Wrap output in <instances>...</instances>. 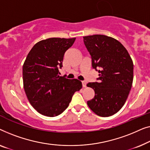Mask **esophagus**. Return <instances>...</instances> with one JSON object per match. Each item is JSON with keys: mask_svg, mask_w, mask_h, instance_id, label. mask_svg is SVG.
Segmentation results:
<instances>
[{"mask_svg": "<svg viewBox=\"0 0 150 150\" xmlns=\"http://www.w3.org/2000/svg\"><path fill=\"white\" fill-rule=\"evenodd\" d=\"M81 83H82V86H83V87H86V82L85 81H82Z\"/></svg>", "mask_w": 150, "mask_h": 150, "instance_id": "1", "label": "esophagus"}]
</instances>
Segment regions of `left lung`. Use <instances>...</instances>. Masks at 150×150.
<instances>
[{"instance_id":"obj_1","label":"left lung","mask_w":150,"mask_h":150,"mask_svg":"<svg viewBox=\"0 0 150 150\" xmlns=\"http://www.w3.org/2000/svg\"><path fill=\"white\" fill-rule=\"evenodd\" d=\"M92 59V67L98 72V81L87 84L95 95L87 104L101 117L116 113L123 107L133 81V62L123 45L102 35L83 37Z\"/></svg>"}]
</instances>
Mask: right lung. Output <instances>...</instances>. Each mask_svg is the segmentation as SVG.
I'll return each instance as SVG.
<instances>
[{"mask_svg":"<svg viewBox=\"0 0 150 150\" xmlns=\"http://www.w3.org/2000/svg\"><path fill=\"white\" fill-rule=\"evenodd\" d=\"M75 38H50L38 42L23 65V83L30 105L41 114L55 117L62 113L75 92L82 88L77 79L60 76L64 53Z\"/></svg>","mask_w":150,"mask_h":150,"instance_id":"add662e5","label":"right lung"}]
</instances>
